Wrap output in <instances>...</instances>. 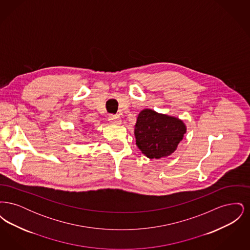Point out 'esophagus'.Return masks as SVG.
Returning <instances> with one entry per match:
<instances>
[{
  "mask_svg": "<svg viewBox=\"0 0 250 250\" xmlns=\"http://www.w3.org/2000/svg\"><path fill=\"white\" fill-rule=\"evenodd\" d=\"M108 121L111 125H120L122 123V120L119 117V115H109Z\"/></svg>",
  "mask_w": 250,
  "mask_h": 250,
  "instance_id": "esophagus-1",
  "label": "esophagus"
}]
</instances>
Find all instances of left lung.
Here are the masks:
<instances>
[{
  "mask_svg": "<svg viewBox=\"0 0 250 250\" xmlns=\"http://www.w3.org/2000/svg\"><path fill=\"white\" fill-rule=\"evenodd\" d=\"M187 126L182 120L153 109H143L135 125L136 144L151 159L171 155L183 140Z\"/></svg>",
  "mask_w": 250,
  "mask_h": 250,
  "instance_id": "8db88e82",
  "label": "left lung"
}]
</instances>
